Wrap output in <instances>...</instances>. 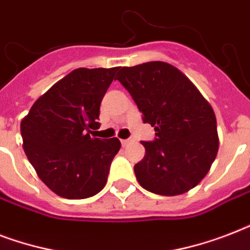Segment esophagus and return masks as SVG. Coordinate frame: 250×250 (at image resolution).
<instances>
[{
    "instance_id": "obj_1",
    "label": "esophagus",
    "mask_w": 250,
    "mask_h": 250,
    "mask_svg": "<svg viewBox=\"0 0 250 250\" xmlns=\"http://www.w3.org/2000/svg\"><path fill=\"white\" fill-rule=\"evenodd\" d=\"M132 139H131V137H129V139H125V140H122L121 143H122V145H123V146H125V145H128L129 143H132Z\"/></svg>"
}]
</instances>
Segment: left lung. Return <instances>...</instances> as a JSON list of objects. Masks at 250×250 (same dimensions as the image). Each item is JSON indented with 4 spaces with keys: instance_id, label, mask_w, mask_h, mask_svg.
Returning <instances> with one entry per match:
<instances>
[{
    "instance_id": "8db88e82",
    "label": "left lung",
    "mask_w": 250,
    "mask_h": 250,
    "mask_svg": "<svg viewBox=\"0 0 250 250\" xmlns=\"http://www.w3.org/2000/svg\"><path fill=\"white\" fill-rule=\"evenodd\" d=\"M117 80L128 90L154 127L153 141H143L144 158L135 165L137 182L149 192L176 196L194 188L218 153L217 119L193 83L166 62L119 67Z\"/></svg>"
}]
</instances>
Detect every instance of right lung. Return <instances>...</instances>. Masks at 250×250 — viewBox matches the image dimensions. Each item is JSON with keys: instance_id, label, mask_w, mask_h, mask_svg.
<instances>
[{"instance_id": "1", "label": "right lung", "mask_w": 250, "mask_h": 250, "mask_svg": "<svg viewBox=\"0 0 250 250\" xmlns=\"http://www.w3.org/2000/svg\"><path fill=\"white\" fill-rule=\"evenodd\" d=\"M118 67L76 68L37 100L21 121L25 156L61 197L88 198L105 187L121 141L92 137Z\"/></svg>"}]
</instances>
